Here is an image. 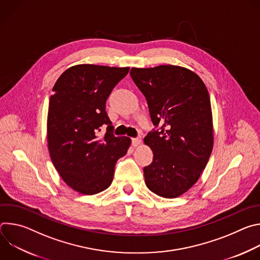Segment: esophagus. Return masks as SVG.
I'll return each instance as SVG.
<instances>
[{"mask_svg": "<svg viewBox=\"0 0 260 260\" xmlns=\"http://www.w3.org/2000/svg\"><path fill=\"white\" fill-rule=\"evenodd\" d=\"M141 143H142V140H141L140 138H134V139H132V144H133L134 147L140 146Z\"/></svg>", "mask_w": 260, "mask_h": 260, "instance_id": "34e87169", "label": "esophagus"}]
</instances>
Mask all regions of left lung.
Masks as SVG:
<instances>
[{
    "mask_svg": "<svg viewBox=\"0 0 260 260\" xmlns=\"http://www.w3.org/2000/svg\"><path fill=\"white\" fill-rule=\"evenodd\" d=\"M131 76L160 126L144 139L153 151L143 170L146 186L161 198H178L197 183L213 150L208 89L194 72L179 66L132 68Z\"/></svg>",
    "mask_w": 260,
    "mask_h": 260,
    "instance_id": "1",
    "label": "left lung"
}]
</instances>
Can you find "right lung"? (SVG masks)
<instances>
[{
  "mask_svg": "<svg viewBox=\"0 0 260 260\" xmlns=\"http://www.w3.org/2000/svg\"><path fill=\"white\" fill-rule=\"evenodd\" d=\"M129 71L83 63L67 69L52 88L47 116V143L52 164L72 189L86 196L107 189L116 161L131 146L115 137L106 112V101ZM107 125L103 137L97 133Z\"/></svg>",
  "mask_w": 260,
  "mask_h": 260,
  "instance_id": "1",
  "label": "right lung"
}]
</instances>
